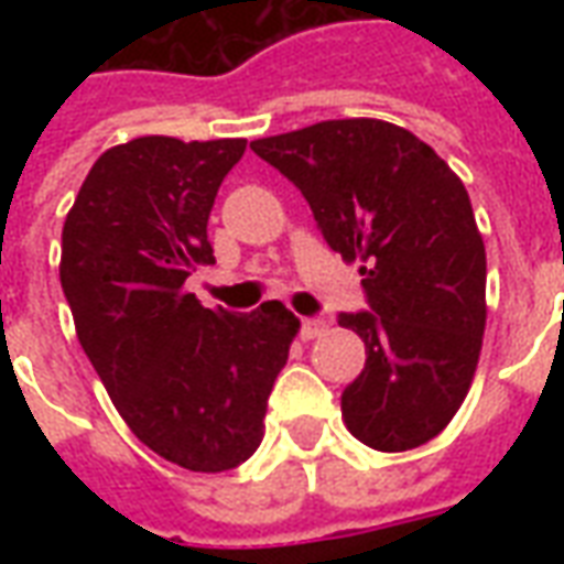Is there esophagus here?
Wrapping results in <instances>:
<instances>
[{
	"mask_svg": "<svg viewBox=\"0 0 564 564\" xmlns=\"http://www.w3.org/2000/svg\"><path fill=\"white\" fill-rule=\"evenodd\" d=\"M323 332H326V319L323 317H302V323H299V335H302L305 341L317 338Z\"/></svg>",
	"mask_w": 564,
	"mask_h": 564,
	"instance_id": "1",
	"label": "esophagus"
}]
</instances>
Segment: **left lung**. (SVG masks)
I'll return each mask as SVG.
<instances>
[{
    "instance_id": "8db88e82",
    "label": "left lung",
    "mask_w": 564,
    "mask_h": 564,
    "mask_svg": "<svg viewBox=\"0 0 564 564\" xmlns=\"http://www.w3.org/2000/svg\"><path fill=\"white\" fill-rule=\"evenodd\" d=\"M250 150L299 186L326 245L359 259L366 311L338 326L366 341L341 392L344 423L383 453L420 447L459 411L486 326V250L449 165L383 120H323Z\"/></svg>"
}]
</instances>
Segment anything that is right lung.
Here are the masks:
<instances>
[{"mask_svg":"<svg viewBox=\"0 0 564 564\" xmlns=\"http://www.w3.org/2000/svg\"><path fill=\"white\" fill-rule=\"evenodd\" d=\"M245 139L144 135L105 150L63 226L59 283L84 354L129 429L186 471L257 453L299 319L202 307L184 281L214 262L208 217Z\"/></svg>","mask_w":564,"mask_h":564,"instance_id":"obj_1","label":"right lung"}]
</instances>
